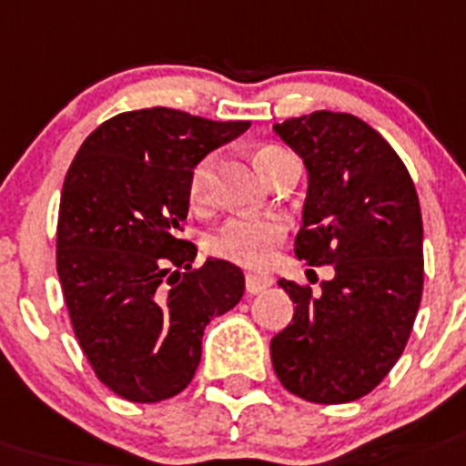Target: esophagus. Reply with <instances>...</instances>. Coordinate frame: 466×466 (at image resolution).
<instances>
[{
  "label": "esophagus",
  "mask_w": 466,
  "mask_h": 466,
  "mask_svg": "<svg viewBox=\"0 0 466 466\" xmlns=\"http://www.w3.org/2000/svg\"><path fill=\"white\" fill-rule=\"evenodd\" d=\"M272 287V277L268 275H253V272H248L246 275V293H260L265 291V289Z\"/></svg>",
  "instance_id": "esophagus-1"
}]
</instances>
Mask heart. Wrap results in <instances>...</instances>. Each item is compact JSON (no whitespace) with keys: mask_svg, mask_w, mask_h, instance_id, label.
<instances>
[{"mask_svg":"<svg viewBox=\"0 0 466 466\" xmlns=\"http://www.w3.org/2000/svg\"><path fill=\"white\" fill-rule=\"evenodd\" d=\"M284 156H289L279 147L258 148L256 166L265 177H272V170ZM213 173V160H198L189 175V203L194 208H203L208 203V185ZM287 237V227L277 218H234L227 220L218 232L210 234L208 251L229 263L244 268L265 269L277 258L281 241Z\"/></svg>","mask_w":466,"mask_h":466,"instance_id":"heart-1","label":"heart"}]
</instances>
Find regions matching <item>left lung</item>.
<instances>
[{
	"instance_id": "8db88e82",
	"label": "left lung",
	"mask_w": 466,
	"mask_h": 466,
	"mask_svg": "<svg viewBox=\"0 0 466 466\" xmlns=\"http://www.w3.org/2000/svg\"><path fill=\"white\" fill-rule=\"evenodd\" d=\"M308 167L296 256L331 265L322 291L279 279L296 303L272 339L277 379L293 396L339 405L384 381L408 346L424 289L421 210L400 156L365 120L315 111L275 125Z\"/></svg>"
}]
</instances>
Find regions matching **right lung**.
<instances>
[{
  "label": "right lung",
  "mask_w": 466,
  "mask_h": 466,
  "mask_svg": "<svg viewBox=\"0 0 466 466\" xmlns=\"http://www.w3.org/2000/svg\"><path fill=\"white\" fill-rule=\"evenodd\" d=\"M175 108L118 113L82 142L66 173L56 272L70 324L101 384L130 402L185 390L206 324L244 296V272L179 232L189 175L248 130Z\"/></svg>",
  "instance_id": "right-lung-1"
}]
</instances>
